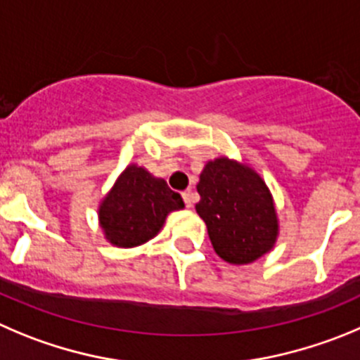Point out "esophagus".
<instances>
[{"label": "esophagus", "mask_w": 360, "mask_h": 360, "mask_svg": "<svg viewBox=\"0 0 360 360\" xmlns=\"http://www.w3.org/2000/svg\"><path fill=\"white\" fill-rule=\"evenodd\" d=\"M183 199H184V204H186V207H191V206H193V202H195L197 193H195V191H191V190H184L183 191Z\"/></svg>", "instance_id": "34e87169"}]
</instances>
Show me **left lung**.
I'll return each instance as SVG.
<instances>
[{
    "mask_svg": "<svg viewBox=\"0 0 360 360\" xmlns=\"http://www.w3.org/2000/svg\"><path fill=\"white\" fill-rule=\"evenodd\" d=\"M195 204L214 252L231 264H248L274 248L278 220L274 197L256 170L217 158L207 161L197 184Z\"/></svg>",
    "mask_w": 360,
    "mask_h": 360,
    "instance_id": "1",
    "label": "left lung"
}]
</instances>
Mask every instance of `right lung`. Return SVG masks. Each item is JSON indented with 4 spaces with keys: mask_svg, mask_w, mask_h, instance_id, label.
I'll use <instances>...</instances> for the list:
<instances>
[{
    "mask_svg": "<svg viewBox=\"0 0 360 360\" xmlns=\"http://www.w3.org/2000/svg\"><path fill=\"white\" fill-rule=\"evenodd\" d=\"M183 207L181 195L167 181L129 165L101 202L99 224L110 243L131 248L156 236L167 214Z\"/></svg>",
    "mask_w": 360,
    "mask_h": 360,
    "instance_id": "right-lung-1",
    "label": "right lung"
}]
</instances>
